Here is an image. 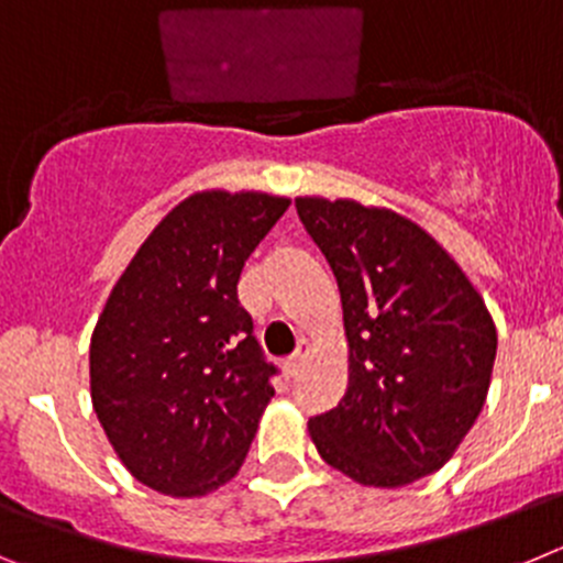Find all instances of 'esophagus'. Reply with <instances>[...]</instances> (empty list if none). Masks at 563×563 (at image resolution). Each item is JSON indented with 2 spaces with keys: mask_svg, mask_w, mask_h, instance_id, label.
Listing matches in <instances>:
<instances>
[{
  "mask_svg": "<svg viewBox=\"0 0 563 563\" xmlns=\"http://www.w3.org/2000/svg\"><path fill=\"white\" fill-rule=\"evenodd\" d=\"M311 353H313V347L306 342V339H302V342L297 344V351H294V356H288L286 364H283V369H286V376H297V373H300V369H302V364H306L308 358H311Z\"/></svg>",
  "mask_w": 563,
  "mask_h": 563,
  "instance_id": "1",
  "label": "esophagus"
}]
</instances>
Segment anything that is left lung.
I'll list each match as a JSON object with an SVG mask.
<instances>
[{
    "label": "left lung",
    "mask_w": 563,
    "mask_h": 563,
    "mask_svg": "<svg viewBox=\"0 0 563 563\" xmlns=\"http://www.w3.org/2000/svg\"><path fill=\"white\" fill-rule=\"evenodd\" d=\"M294 207L331 263L347 336L344 398L308 420L319 457L373 488L429 477L483 409L494 319L415 221L353 199L300 196Z\"/></svg>",
    "instance_id": "left-lung-1"
}]
</instances>
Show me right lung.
I'll return each mask as SVG.
<instances>
[{
  "label": "right lung",
  "instance_id": "add662e5",
  "mask_svg": "<svg viewBox=\"0 0 563 563\" xmlns=\"http://www.w3.org/2000/svg\"><path fill=\"white\" fill-rule=\"evenodd\" d=\"M288 205L255 190L187 196L106 300L89 344L92 407L131 477L159 494L205 496L244 465L277 367L238 280Z\"/></svg>",
  "mask_w": 563,
  "mask_h": 563
}]
</instances>
